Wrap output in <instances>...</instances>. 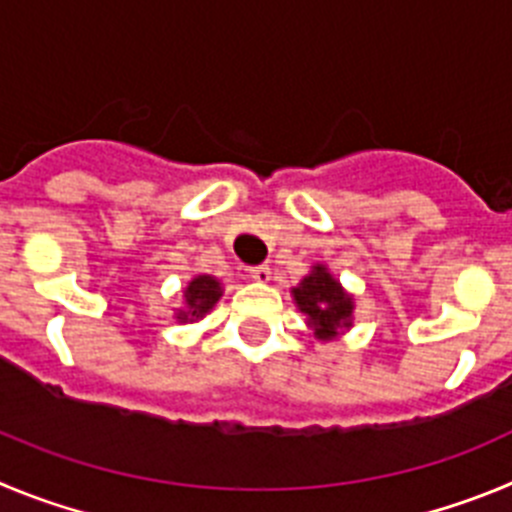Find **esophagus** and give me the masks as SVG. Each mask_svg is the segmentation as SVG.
<instances>
[{
    "instance_id": "esophagus-1",
    "label": "esophagus",
    "mask_w": 512,
    "mask_h": 512,
    "mask_svg": "<svg viewBox=\"0 0 512 512\" xmlns=\"http://www.w3.org/2000/svg\"><path fill=\"white\" fill-rule=\"evenodd\" d=\"M250 273L257 283H267V280L273 278V273H270V265H257V267H252Z\"/></svg>"
}]
</instances>
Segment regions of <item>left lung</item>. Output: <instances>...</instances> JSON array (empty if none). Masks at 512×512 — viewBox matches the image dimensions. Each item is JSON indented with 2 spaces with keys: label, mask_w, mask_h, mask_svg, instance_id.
Wrapping results in <instances>:
<instances>
[{
  "label": "left lung",
  "mask_w": 512,
  "mask_h": 512,
  "mask_svg": "<svg viewBox=\"0 0 512 512\" xmlns=\"http://www.w3.org/2000/svg\"><path fill=\"white\" fill-rule=\"evenodd\" d=\"M301 313L308 316L313 334L329 342L342 329L352 326L354 303L342 283L329 273L326 265H313L311 273L290 290Z\"/></svg>",
  "instance_id": "1"
}]
</instances>
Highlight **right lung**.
<instances>
[{
    "label": "right lung",
    "mask_w": 512,
    "mask_h": 512,
    "mask_svg": "<svg viewBox=\"0 0 512 512\" xmlns=\"http://www.w3.org/2000/svg\"><path fill=\"white\" fill-rule=\"evenodd\" d=\"M222 298V283L214 275H196L191 283L183 290V301L186 308L176 313L178 321H196L216 306V301Z\"/></svg>",
    "instance_id": "right-lung-1"
}]
</instances>
